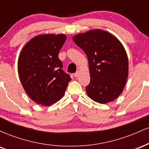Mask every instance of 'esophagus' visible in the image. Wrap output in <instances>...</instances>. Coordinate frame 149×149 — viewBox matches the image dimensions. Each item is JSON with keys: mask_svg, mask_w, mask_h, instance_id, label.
Listing matches in <instances>:
<instances>
[{"mask_svg": "<svg viewBox=\"0 0 149 149\" xmlns=\"http://www.w3.org/2000/svg\"><path fill=\"white\" fill-rule=\"evenodd\" d=\"M79 74H80V72H79V71H77L76 73H74V76L76 77V78H77V77H78V76H79Z\"/></svg>", "mask_w": 149, "mask_h": 149, "instance_id": "esophagus-1", "label": "esophagus"}]
</instances>
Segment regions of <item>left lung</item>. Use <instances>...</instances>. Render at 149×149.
Wrapping results in <instances>:
<instances>
[{"instance_id":"left-lung-1","label":"left lung","mask_w":149,"mask_h":149,"mask_svg":"<svg viewBox=\"0 0 149 149\" xmlns=\"http://www.w3.org/2000/svg\"><path fill=\"white\" fill-rule=\"evenodd\" d=\"M73 40L88 59L90 83L85 88L88 97L100 104L117 99L125 86L129 71L123 44L113 34L102 29L77 34Z\"/></svg>"}]
</instances>
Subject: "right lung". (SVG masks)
Returning a JSON list of instances; mask_svg holds the SVG:
<instances>
[{"label": "right lung", "instance_id": "obj_1", "mask_svg": "<svg viewBox=\"0 0 149 149\" xmlns=\"http://www.w3.org/2000/svg\"><path fill=\"white\" fill-rule=\"evenodd\" d=\"M66 40L64 34H40L22 48L17 62L19 76L31 100L42 106L52 105L64 96L71 78L62 71L58 57Z\"/></svg>", "mask_w": 149, "mask_h": 149}]
</instances>
